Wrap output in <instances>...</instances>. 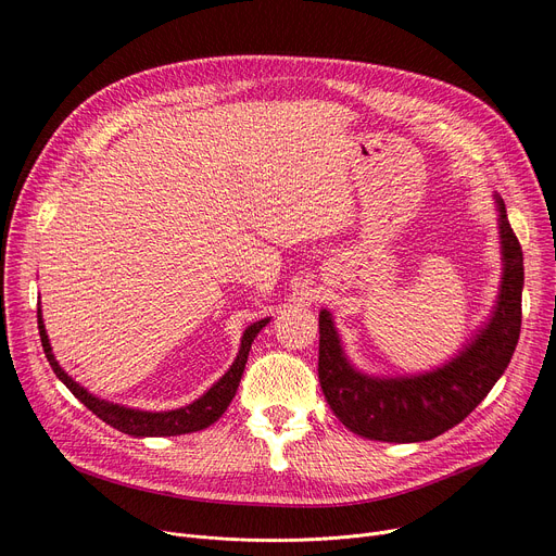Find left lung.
<instances>
[{
  "mask_svg": "<svg viewBox=\"0 0 556 556\" xmlns=\"http://www.w3.org/2000/svg\"><path fill=\"white\" fill-rule=\"evenodd\" d=\"M505 273L489 325L442 369L410 378H369L346 363L331 315L319 313L317 376L336 417L376 442H428L469 417L507 369L520 336L522 250L498 198Z\"/></svg>",
  "mask_w": 556,
  "mask_h": 556,
  "instance_id": "8db88e82",
  "label": "left lung"
}]
</instances>
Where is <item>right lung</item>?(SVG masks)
<instances>
[{
	"label": "right lung",
	"mask_w": 556,
	"mask_h": 556,
	"mask_svg": "<svg viewBox=\"0 0 556 556\" xmlns=\"http://www.w3.org/2000/svg\"><path fill=\"white\" fill-rule=\"evenodd\" d=\"M268 325V317L266 319H258V323L250 325L243 333L241 340V352L237 356V361L231 363L229 371L220 378V381L207 392L202 394L198 401H193L191 405L180 407V410H170V413H141V410H132V407H124V405H116V403H108L101 401L97 396H92L87 390H83L76 381H72V376H67L61 365L55 363L53 354H51V344L42 325V315L38 308V331H40V342L45 349V356L53 369V374L61 378V381L67 386V390L83 403L90 407V410L103 419L108 426L122 430L126 434L132 437H170V434H187V432H195L212 426L225 410L227 405L231 403L233 394H237V388L241 383V376L248 363V354H250V346L256 338V333Z\"/></svg>",
	"instance_id": "add662e5"
}]
</instances>
